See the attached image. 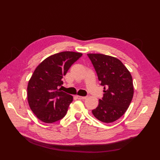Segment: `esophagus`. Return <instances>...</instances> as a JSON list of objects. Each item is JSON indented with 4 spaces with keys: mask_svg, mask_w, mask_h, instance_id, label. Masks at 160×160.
<instances>
[{
    "mask_svg": "<svg viewBox=\"0 0 160 160\" xmlns=\"http://www.w3.org/2000/svg\"><path fill=\"white\" fill-rule=\"evenodd\" d=\"M76 97L78 99H79V100H85L87 98V96H76Z\"/></svg>",
    "mask_w": 160,
    "mask_h": 160,
    "instance_id": "obj_1",
    "label": "esophagus"
}]
</instances>
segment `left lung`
I'll use <instances>...</instances> for the list:
<instances>
[{
	"label": "left lung",
	"instance_id": "left-lung-1",
	"mask_svg": "<svg viewBox=\"0 0 160 160\" xmlns=\"http://www.w3.org/2000/svg\"><path fill=\"white\" fill-rule=\"evenodd\" d=\"M98 75L104 96L92 111L98 120L110 123L121 118L133 96L132 76L123 63L116 58L100 53H88Z\"/></svg>",
	"mask_w": 160,
	"mask_h": 160
}]
</instances>
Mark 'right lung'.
Segmentation results:
<instances>
[{
    "label": "right lung",
    "mask_w": 160,
    "mask_h": 160,
    "mask_svg": "<svg viewBox=\"0 0 160 160\" xmlns=\"http://www.w3.org/2000/svg\"><path fill=\"white\" fill-rule=\"evenodd\" d=\"M82 55L73 52L56 53L36 67L28 83V100L40 120L53 123L65 116L73 96L58 88L63 84V76Z\"/></svg>",
    "instance_id": "right-lung-1"
}]
</instances>
